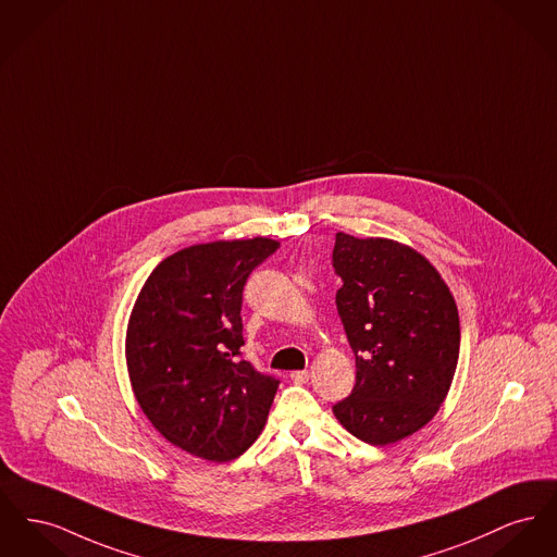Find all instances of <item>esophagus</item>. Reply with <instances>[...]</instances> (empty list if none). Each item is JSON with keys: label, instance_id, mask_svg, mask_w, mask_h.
I'll use <instances>...</instances> for the list:
<instances>
[{"label": "esophagus", "instance_id": "obj_1", "mask_svg": "<svg viewBox=\"0 0 557 557\" xmlns=\"http://www.w3.org/2000/svg\"><path fill=\"white\" fill-rule=\"evenodd\" d=\"M290 381L293 383H307L309 381V370H295V372H290Z\"/></svg>", "mask_w": 557, "mask_h": 557}]
</instances>
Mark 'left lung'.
<instances>
[{"label": "left lung", "mask_w": 557, "mask_h": 557, "mask_svg": "<svg viewBox=\"0 0 557 557\" xmlns=\"http://www.w3.org/2000/svg\"><path fill=\"white\" fill-rule=\"evenodd\" d=\"M336 309L356 356V387L332 406L351 435L395 444L425 426L450 392L460 349L455 296L414 248L338 231Z\"/></svg>", "instance_id": "8db88e82"}]
</instances>
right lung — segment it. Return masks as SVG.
<instances>
[{
    "label": "right lung",
    "mask_w": 557,
    "mask_h": 557,
    "mask_svg": "<svg viewBox=\"0 0 557 557\" xmlns=\"http://www.w3.org/2000/svg\"><path fill=\"white\" fill-rule=\"evenodd\" d=\"M271 237L183 248L143 284L126 330L132 392L170 444L231 460L261 435L280 381L242 360V293Z\"/></svg>",
    "instance_id": "1"
}]
</instances>
